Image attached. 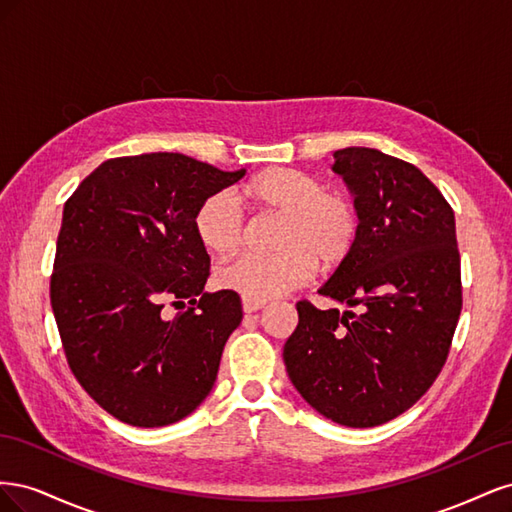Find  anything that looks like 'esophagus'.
<instances>
[{
	"instance_id": "obj_1",
	"label": "esophagus",
	"mask_w": 512,
	"mask_h": 512,
	"mask_svg": "<svg viewBox=\"0 0 512 512\" xmlns=\"http://www.w3.org/2000/svg\"><path fill=\"white\" fill-rule=\"evenodd\" d=\"M265 307V303L262 301H252V299H245L243 297V312L245 314H252V312H258V309Z\"/></svg>"
}]
</instances>
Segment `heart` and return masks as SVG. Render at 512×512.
I'll list each match as a JSON object with an SVG mask.
<instances>
[{
  "label": "heart",
  "mask_w": 512,
  "mask_h": 512,
  "mask_svg": "<svg viewBox=\"0 0 512 512\" xmlns=\"http://www.w3.org/2000/svg\"><path fill=\"white\" fill-rule=\"evenodd\" d=\"M245 198L282 213L275 254L247 252L226 262L218 282L252 301L280 297L307 282L320 267L346 260L359 237V211L346 194L294 168H269L243 188ZM198 239L215 254L235 252L243 239V213L232 192L207 196L194 215Z\"/></svg>",
  "instance_id": "heart-1"
}]
</instances>
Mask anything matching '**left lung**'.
Listing matches in <instances>:
<instances>
[{"label":"left lung","mask_w":512,"mask_h":512,"mask_svg":"<svg viewBox=\"0 0 512 512\" xmlns=\"http://www.w3.org/2000/svg\"><path fill=\"white\" fill-rule=\"evenodd\" d=\"M333 158L359 211V237L318 292L360 314L299 301L284 363L324 418L376 427L425 395L451 348L461 314L455 213L404 160L369 147Z\"/></svg>","instance_id":"left-lung-1"}]
</instances>
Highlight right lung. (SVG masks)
Segmentation results:
<instances>
[{"mask_svg":"<svg viewBox=\"0 0 512 512\" xmlns=\"http://www.w3.org/2000/svg\"><path fill=\"white\" fill-rule=\"evenodd\" d=\"M243 175L143 153L102 162L68 198L53 314L72 374L121 423H177L213 389L243 309L237 292H205L209 254L194 215ZM166 302L175 319L163 316Z\"/></svg>","mask_w":512,"mask_h":512,"instance_id":"1","label":"right lung"}]
</instances>
